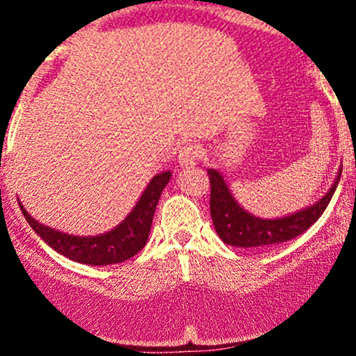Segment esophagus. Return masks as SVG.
Returning <instances> with one entry per match:
<instances>
[{"label": "esophagus", "mask_w": 356, "mask_h": 356, "mask_svg": "<svg viewBox=\"0 0 356 356\" xmlns=\"http://www.w3.org/2000/svg\"><path fill=\"white\" fill-rule=\"evenodd\" d=\"M201 158V149L198 148L196 145H184L181 149H179V163L182 165V167H193V165H196V161H198Z\"/></svg>", "instance_id": "esophagus-1"}]
</instances>
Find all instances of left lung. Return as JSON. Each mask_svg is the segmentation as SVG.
Here are the masks:
<instances>
[{
    "label": "left lung",
    "mask_w": 356,
    "mask_h": 356,
    "mask_svg": "<svg viewBox=\"0 0 356 356\" xmlns=\"http://www.w3.org/2000/svg\"><path fill=\"white\" fill-rule=\"evenodd\" d=\"M341 170L343 168H339V172H337L336 181H334L329 193H325V196H322L312 207H307L296 213L286 215L282 218H260L243 210L241 204L229 191L220 172L208 168L207 172L211 188L210 213L218 238L225 245L231 246L265 248L286 243L296 236L303 234L310 225H314L321 218V215L327 208L329 201H331L334 191L339 184Z\"/></svg>",
    "instance_id": "left-lung-1"
}]
</instances>
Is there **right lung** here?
<instances>
[{
  "mask_svg": "<svg viewBox=\"0 0 356 356\" xmlns=\"http://www.w3.org/2000/svg\"><path fill=\"white\" fill-rule=\"evenodd\" d=\"M172 172H161L155 175L146 186L145 193L141 195L136 207L132 208L131 213L125 217L122 224L111 231L99 236H89V238H81V236L63 234V232L55 231L51 227L39 224L38 220L27 213V210L20 204L25 220L29 222L35 234L53 248L56 253L70 258V260L79 261L86 265H110L120 264V261L129 260L136 253L143 250L148 241L149 231H152L153 215H155L158 200H160L161 191L170 181Z\"/></svg>",
  "mask_w": 356,
  "mask_h": 356,
  "instance_id": "add662e5",
  "label": "right lung"
}]
</instances>
